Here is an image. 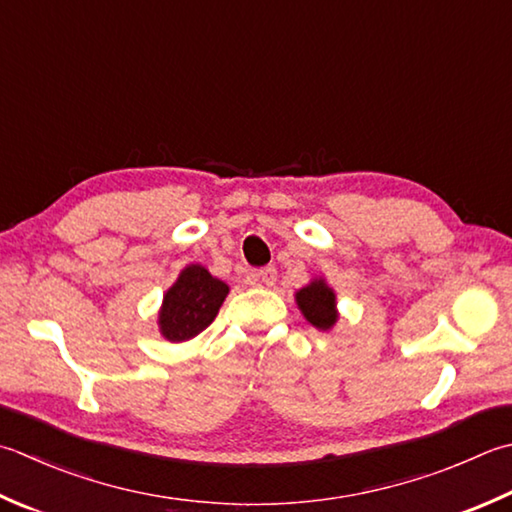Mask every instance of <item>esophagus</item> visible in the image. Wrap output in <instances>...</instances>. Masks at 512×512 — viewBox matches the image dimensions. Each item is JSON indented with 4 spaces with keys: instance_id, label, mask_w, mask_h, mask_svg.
Returning <instances> with one entry per match:
<instances>
[{
    "instance_id": "1",
    "label": "esophagus",
    "mask_w": 512,
    "mask_h": 512,
    "mask_svg": "<svg viewBox=\"0 0 512 512\" xmlns=\"http://www.w3.org/2000/svg\"><path fill=\"white\" fill-rule=\"evenodd\" d=\"M255 277H257L259 282H262V284H266V286H273V284L277 282V268H275V266H264V268H259L257 273H255Z\"/></svg>"
}]
</instances>
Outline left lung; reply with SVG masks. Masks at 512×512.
<instances>
[{
  "mask_svg": "<svg viewBox=\"0 0 512 512\" xmlns=\"http://www.w3.org/2000/svg\"><path fill=\"white\" fill-rule=\"evenodd\" d=\"M297 304H299V308H302L304 317L313 326L326 330L335 324V319H337L335 293L322 282V279L299 290Z\"/></svg>",
  "mask_w": 512,
  "mask_h": 512,
  "instance_id": "1",
  "label": "left lung"
}]
</instances>
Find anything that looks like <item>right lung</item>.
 <instances>
[{
	"mask_svg": "<svg viewBox=\"0 0 512 512\" xmlns=\"http://www.w3.org/2000/svg\"><path fill=\"white\" fill-rule=\"evenodd\" d=\"M228 295V286L202 266L182 270L173 288L164 295L159 328L170 342H186L213 322Z\"/></svg>",
	"mask_w": 512,
	"mask_h": 512,
	"instance_id": "add662e5",
	"label": "right lung"
}]
</instances>
